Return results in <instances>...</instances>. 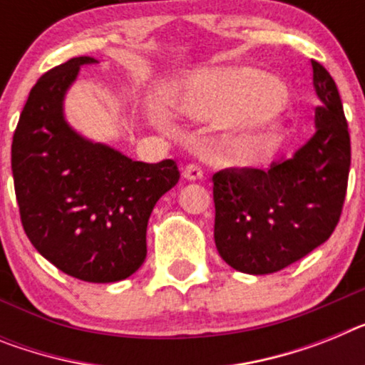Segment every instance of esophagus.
<instances>
[{
    "label": "esophagus",
    "instance_id": "1",
    "mask_svg": "<svg viewBox=\"0 0 365 365\" xmlns=\"http://www.w3.org/2000/svg\"><path fill=\"white\" fill-rule=\"evenodd\" d=\"M182 175L188 180H201L203 179V170H201L197 164H188V166L182 170Z\"/></svg>",
    "mask_w": 365,
    "mask_h": 365
}]
</instances>
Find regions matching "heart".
Masks as SVG:
<instances>
[{
    "mask_svg": "<svg viewBox=\"0 0 365 365\" xmlns=\"http://www.w3.org/2000/svg\"><path fill=\"white\" fill-rule=\"evenodd\" d=\"M284 90L255 70H205L186 79L175 110L197 121H232V144L242 157H257L279 138Z\"/></svg>",
    "mask_w": 365,
    "mask_h": 365,
    "instance_id": "1",
    "label": "heart"
}]
</instances>
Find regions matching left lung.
<instances>
[{
  "mask_svg": "<svg viewBox=\"0 0 365 365\" xmlns=\"http://www.w3.org/2000/svg\"><path fill=\"white\" fill-rule=\"evenodd\" d=\"M316 133L294 157L269 170L227 168L214 173V240L236 272L267 275L325 244L347 192L351 138L331 73L312 61Z\"/></svg>",
  "mask_w": 365,
  "mask_h": 365,
  "instance_id": "8db88e82",
  "label": "left lung"
}]
</instances>
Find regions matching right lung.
<instances>
[{
	"mask_svg": "<svg viewBox=\"0 0 365 365\" xmlns=\"http://www.w3.org/2000/svg\"><path fill=\"white\" fill-rule=\"evenodd\" d=\"M96 62L70 58L36 81L12 136L11 164L34 249L66 275L118 282L144 264L153 207L180 173L171 158L133 160L71 129L64 98L81 66Z\"/></svg>",
	"mask_w": 365,
	"mask_h": 365,
	"instance_id": "right-lung-1",
	"label": "right lung"
}]
</instances>
